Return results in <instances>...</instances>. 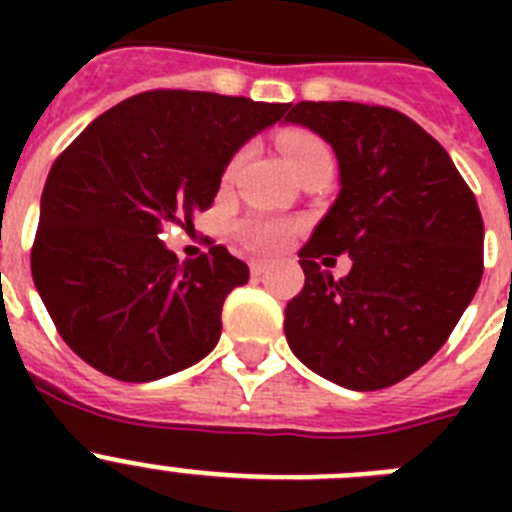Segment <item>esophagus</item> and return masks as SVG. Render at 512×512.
I'll list each match as a JSON object with an SVG mask.
<instances>
[{
  "instance_id": "obj_1",
  "label": "esophagus",
  "mask_w": 512,
  "mask_h": 512,
  "mask_svg": "<svg viewBox=\"0 0 512 512\" xmlns=\"http://www.w3.org/2000/svg\"><path fill=\"white\" fill-rule=\"evenodd\" d=\"M266 271H269V264H266V261H251V274L256 279H261L266 274Z\"/></svg>"
}]
</instances>
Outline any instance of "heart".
Instances as JSON below:
<instances>
[{
	"instance_id": "b5f03b06",
	"label": "heart",
	"mask_w": 512,
	"mask_h": 512,
	"mask_svg": "<svg viewBox=\"0 0 512 512\" xmlns=\"http://www.w3.org/2000/svg\"><path fill=\"white\" fill-rule=\"evenodd\" d=\"M282 151L284 156H287L289 166H292L295 171L300 169V166L315 161V158H330L323 140L315 138V135L310 133H300V130L282 135ZM241 158L243 153H238V156L233 158L230 171H235V166L241 164ZM238 233H241L243 241H246L251 248H256V251H277V248H282L284 243L289 241L292 228H289L287 223H282V220L256 217V220H246V223L238 228Z\"/></svg>"
}]
</instances>
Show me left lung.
I'll list each match as a JSON object with an SVG mask.
<instances>
[{"instance_id": "left-lung-1", "label": "left lung", "mask_w": 512, "mask_h": 512, "mask_svg": "<svg viewBox=\"0 0 512 512\" xmlns=\"http://www.w3.org/2000/svg\"><path fill=\"white\" fill-rule=\"evenodd\" d=\"M284 122L333 148L341 184L300 251L305 287L284 310L287 343L346 390L390 387L436 354L477 292V200L441 143L390 107L300 102ZM341 252L352 271L333 280L317 259Z\"/></svg>"}]
</instances>
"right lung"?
Returning a JSON list of instances; mask_svg holds the SVG:
<instances>
[{"label":"right lung","mask_w":512,"mask_h":512,"mask_svg":"<svg viewBox=\"0 0 512 512\" xmlns=\"http://www.w3.org/2000/svg\"><path fill=\"white\" fill-rule=\"evenodd\" d=\"M292 104L158 89L89 122L45 179L33 282L76 356L120 382L205 359L248 266L228 248L179 261L161 233L212 205L233 156Z\"/></svg>","instance_id":"right-lung-1"}]
</instances>
